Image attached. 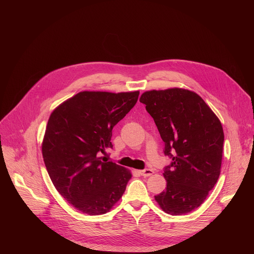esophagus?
Masks as SVG:
<instances>
[{"mask_svg":"<svg viewBox=\"0 0 254 254\" xmlns=\"http://www.w3.org/2000/svg\"><path fill=\"white\" fill-rule=\"evenodd\" d=\"M153 174H154V171L151 170V169H144V170L139 171V175L142 176V177H150Z\"/></svg>","mask_w":254,"mask_h":254,"instance_id":"34e87169","label":"esophagus"}]
</instances>
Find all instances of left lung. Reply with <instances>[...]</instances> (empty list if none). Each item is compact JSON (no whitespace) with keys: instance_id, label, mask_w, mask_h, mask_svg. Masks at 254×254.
Here are the masks:
<instances>
[{"instance_id":"1","label":"left lung","mask_w":254,"mask_h":254,"mask_svg":"<svg viewBox=\"0 0 254 254\" xmlns=\"http://www.w3.org/2000/svg\"><path fill=\"white\" fill-rule=\"evenodd\" d=\"M139 101L154 119L164 154L165 191L155 196L168 214L183 215L198 208L220 175L224 132L219 119L197 93L170 88L143 92Z\"/></svg>"}]
</instances>
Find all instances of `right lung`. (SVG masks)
<instances>
[{"instance_id":"add662e5","label":"right lung","mask_w":254,"mask_h":254,"mask_svg":"<svg viewBox=\"0 0 254 254\" xmlns=\"http://www.w3.org/2000/svg\"><path fill=\"white\" fill-rule=\"evenodd\" d=\"M138 94L81 91L49 118L42 142L47 172L60 195L82 213L108 212L126 191L130 171L99 156L113 149V128Z\"/></svg>"}]
</instances>
